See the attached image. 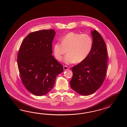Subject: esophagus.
Segmentation results:
<instances>
[{
    "mask_svg": "<svg viewBox=\"0 0 127 127\" xmlns=\"http://www.w3.org/2000/svg\"><path fill=\"white\" fill-rule=\"evenodd\" d=\"M63 69H64V70H67V69H69V68H68V66H66V65H64V66H63Z\"/></svg>",
    "mask_w": 127,
    "mask_h": 127,
    "instance_id": "34e87169",
    "label": "esophagus"
}]
</instances>
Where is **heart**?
Here are the masks:
<instances>
[{"mask_svg":"<svg viewBox=\"0 0 127 127\" xmlns=\"http://www.w3.org/2000/svg\"><path fill=\"white\" fill-rule=\"evenodd\" d=\"M93 46L92 38L87 34L70 32L61 38V43L54 46V54L58 61H61L66 53L63 61L66 64L83 62L88 57Z\"/></svg>","mask_w":127,"mask_h":127,"instance_id":"b5f03b06","label":"heart"}]
</instances>
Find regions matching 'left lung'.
Segmentation results:
<instances>
[{
  "mask_svg": "<svg viewBox=\"0 0 127 127\" xmlns=\"http://www.w3.org/2000/svg\"><path fill=\"white\" fill-rule=\"evenodd\" d=\"M93 46L91 52L83 62L72 68L71 88L82 95H88L100 88L105 78L108 54L106 44L97 31H91Z\"/></svg>",
  "mask_w": 127,
  "mask_h": 127,
  "instance_id": "obj_1",
  "label": "left lung"
}]
</instances>
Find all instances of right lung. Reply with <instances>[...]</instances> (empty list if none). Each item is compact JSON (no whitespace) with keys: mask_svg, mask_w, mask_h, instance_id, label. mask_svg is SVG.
Wrapping results in <instances>:
<instances>
[{"mask_svg":"<svg viewBox=\"0 0 127 127\" xmlns=\"http://www.w3.org/2000/svg\"><path fill=\"white\" fill-rule=\"evenodd\" d=\"M53 29L31 32L24 39L17 56L21 81L32 94L42 96L53 88L63 66L52 55Z\"/></svg>","mask_w":127,"mask_h":127,"instance_id":"obj_1","label":"right lung"}]
</instances>
